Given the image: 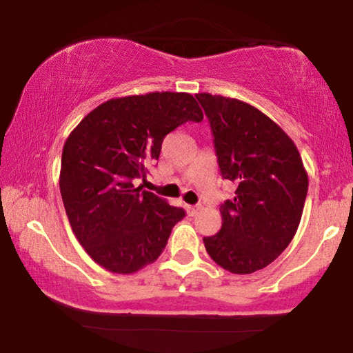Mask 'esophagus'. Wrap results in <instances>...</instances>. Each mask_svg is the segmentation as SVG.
<instances>
[{
    "mask_svg": "<svg viewBox=\"0 0 353 353\" xmlns=\"http://www.w3.org/2000/svg\"><path fill=\"white\" fill-rule=\"evenodd\" d=\"M187 208V212H188V216H196L198 212L201 211V205H187L185 206Z\"/></svg>",
    "mask_w": 353,
    "mask_h": 353,
    "instance_id": "obj_1",
    "label": "esophagus"
}]
</instances>
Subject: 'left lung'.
Here are the masks:
<instances>
[{"instance_id": "obj_1", "label": "left lung", "mask_w": 353, "mask_h": 353, "mask_svg": "<svg viewBox=\"0 0 353 353\" xmlns=\"http://www.w3.org/2000/svg\"><path fill=\"white\" fill-rule=\"evenodd\" d=\"M195 97L210 121L222 179L238 185L235 198L221 205L219 233L203 241L222 269L252 274L296 235L309 179L294 142L261 110L208 92Z\"/></svg>"}]
</instances>
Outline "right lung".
I'll use <instances>...</instances> for the list:
<instances>
[{
    "mask_svg": "<svg viewBox=\"0 0 353 353\" xmlns=\"http://www.w3.org/2000/svg\"><path fill=\"white\" fill-rule=\"evenodd\" d=\"M203 112L192 94L148 92L110 99L65 141L61 195L72 230L94 262L134 274L158 259L182 208L134 185L158 160L166 134Z\"/></svg>",
    "mask_w": 353,
    "mask_h": 353,
    "instance_id": "obj_1",
    "label": "right lung"
}]
</instances>
